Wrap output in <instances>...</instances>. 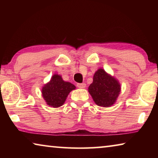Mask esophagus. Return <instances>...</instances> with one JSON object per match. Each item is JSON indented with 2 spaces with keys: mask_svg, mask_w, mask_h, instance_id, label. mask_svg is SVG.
<instances>
[{
  "mask_svg": "<svg viewBox=\"0 0 158 158\" xmlns=\"http://www.w3.org/2000/svg\"><path fill=\"white\" fill-rule=\"evenodd\" d=\"M77 86L79 88V89H84L85 87V83H82V84H77Z\"/></svg>",
  "mask_w": 158,
  "mask_h": 158,
  "instance_id": "34e87169",
  "label": "esophagus"
}]
</instances>
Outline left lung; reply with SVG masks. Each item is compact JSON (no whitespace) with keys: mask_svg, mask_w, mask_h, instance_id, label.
Returning a JSON list of instances; mask_svg holds the SVG:
<instances>
[{"mask_svg":"<svg viewBox=\"0 0 158 158\" xmlns=\"http://www.w3.org/2000/svg\"><path fill=\"white\" fill-rule=\"evenodd\" d=\"M121 91L117 80L103 69H99L93 76V81L89 87V92L96 105L108 107L114 105Z\"/></svg>","mask_w":158,"mask_h":158,"instance_id":"left-lung-1","label":"left lung"}]
</instances>
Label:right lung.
I'll return each mask as SVG.
<instances>
[{"instance_id": "1", "label": "right lung", "mask_w": 158, "mask_h": 158, "mask_svg": "<svg viewBox=\"0 0 158 158\" xmlns=\"http://www.w3.org/2000/svg\"><path fill=\"white\" fill-rule=\"evenodd\" d=\"M75 88L71 83L63 81L60 75L54 74L42 88V93L47 105L56 108L63 105L69 92Z\"/></svg>"}]
</instances>
